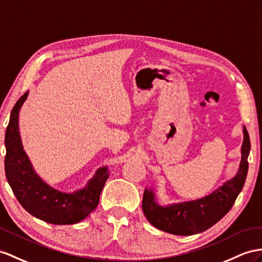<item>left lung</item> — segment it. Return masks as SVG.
<instances>
[{"label":"left lung","mask_w":262,"mask_h":262,"mask_svg":"<svg viewBox=\"0 0 262 262\" xmlns=\"http://www.w3.org/2000/svg\"><path fill=\"white\" fill-rule=\"evenodd\" d=\"M250 138L244 126L241 162L237 175L220 186L210 195L185 203L160 206L155 193L146 188L143 197V211L149 223L158 229L178 236H189L209 229L231 209L246 182Z\"/></svg>","instance_id":"1"}]
</instances>
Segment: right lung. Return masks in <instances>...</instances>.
Instances as JSON below:
<instances>
[{
    "label": "right lung",
    "instance_id": "1",
    "mask_svg": "<svg viewBox=\"0 0 262 262\" xmlns=\"http://www.w3.org/2000/svg\"><path fill=\"white\" fill-rule=\"evenodd\" d=\"M29 92L13 107L5 132L6 179L24 209L53 225H73L85 219L98 205L100 192L110 176L107 167H100L83 189L67 193L49 186L35 172L23 149L18 130V114Z\"/></svg>",
    "mask_w": 262,
    "mask_h": 262
}]
</instances>
